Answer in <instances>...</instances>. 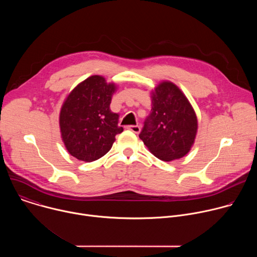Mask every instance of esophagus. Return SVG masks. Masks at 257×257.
Masks as SVG:
<instances>
[{"label": "esophagus", "mask_w": 257, "mask_h": 257, "mask_svg": "<svg viewBox=\"0 0 257 257\" xmlns=\"http://www.w3.org/2000/svg\"><path fill=\"white\" fill-rule=\"evenodd\" d=\"M128 129H129L130 131L134 132L135 134H138V133L140 132V126H138V125H136V126H129Z\"/></svg>", "instance_id": "obj_1"}]
</instances>
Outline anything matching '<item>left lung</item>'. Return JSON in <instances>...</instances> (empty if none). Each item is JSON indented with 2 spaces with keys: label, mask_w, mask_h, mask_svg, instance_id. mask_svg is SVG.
<instances>
[{
  "label": "left lung",
  "mask_w": 257,
  "mask_h": 257,
  "mask_svg": "<svg viewBox=\"0 0 257 257\" xmlns=\"http://www.w3.org/2000/svg\"><path fill=\"white\" fill-rule=\"evenodd\" d=\"M151 94L152 112L139 138L158 159L179 160L190 152L196 138L194 108L183 91L168 80L161 81Z\"/></svg>",
  "instance_id": "1"
}]
</instances>
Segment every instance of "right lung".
Returning a JSON list of instances; mask_svg holds the SVG:
<instances>
[{
    "instance_id": "1",
    "label": "right lung",
    "mask_w": 257,
    "mask_h": 257,
    "mask_svg": "<svg viewBox=\"0 0 257 257\" xmlns=\"http://www.w3.org/2000/svg\"><path fill=\"white\" fill-rule=\"evenodd\" d=\"M118 86L92 75L73 88L65 98L59 116L61 138L68 153L79 161L90 163L112 149L119 116L109 108Z\"/></svg>"
}]
</instances>
